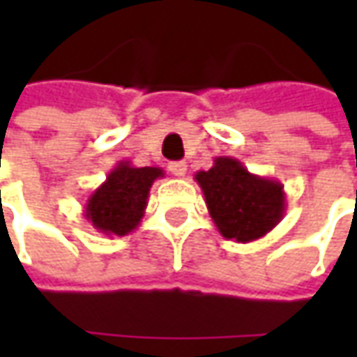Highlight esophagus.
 Returning a JSON list of instances; mask_svg holds the SVG:
<instances>
[{
  "instance_id": "obj_1",
  "label": "esophagus",
  "mask_w": 357,
  "mask_h": 357,
  "mask_svg": "<svg viewBox=\"0 0 357 357\" xmlns=\"http://www.w3.org/2000/svg\"><path fill=\"white\" fill-rule=\"evenodd\" d=\"M168 170H170L174 176H178V178H183L187 174V164L181 162V160H179V162H170L168 164Z\"/></svg>"
}]
</instances>
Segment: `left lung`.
<instances>
[{"label": "left lung", "instance_id": "left-lung-1", "mask_svg": "<svg viewBox=\"0 0 357 357\" xmlns=\"http://www.w3.org/2000/svg\"><path fill=\"white\" fill-rule=\"evenodd\" d=\"M206 208L222 237L250 243L284 216V189L277 179L256 176L233 156H218L210 170L195 174Z\"/></svg>", "mask_w": 357, "mask_h": 357}]
</instances>
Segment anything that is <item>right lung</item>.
Masks as SVG:
<instances>
[{
    "label": "right lung",
    "instance_id": "add662e5",
    "mask_svg": "<svg viewBox=\"0 0 357 357\" xmlns=\"http://www.w3.org/2000/svg\"><path fill=\"white\" fill-rule=\"evenodd\" d=\"M158 178H164L162 168H135L130 160H120L88 197L84 216L107 237L130 235L145 216L149 191Z\"/></svg>",
    "mask_w": 357,
    "mask_h": 357
}]
</instances>
